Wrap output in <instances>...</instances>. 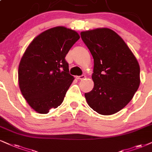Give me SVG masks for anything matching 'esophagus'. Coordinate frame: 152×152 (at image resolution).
Returning a JSON list of instances; mask_svg holds the SVG:
<instances>
[{
	"instance_id": "34e87169",
	"label": "esophagus",
	"mask_w": 152,
	"mask_h": 152,
	"mask_svg": "<svg viewBox=\"0 0 152 152\" xmlns=\"http://www.w3.org/2000/svg\"><path fill=\"white\" fill-rule=\"evenodd\" d=\"M86 78V76L85 75H81V76H76V78H77L78 80H83V78Z\"/></svg>"
}]
</instances>
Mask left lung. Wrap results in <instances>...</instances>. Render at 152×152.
<instances>
[{
    "label": "left lung",
    "instance_id": "left-lung-1",
    "mask_svg": "<svg viewBox=\"0 0 152 152\" xmlns=\"http://www.w3.org/2000/svg\"><path fill=\"white\" fill-rule=\"evenodd\" d=\"M83 41L94 59V88L85 93L88 105L102 115L116 114L139 88L138 62L124 40L110 28L82 31Z\"/></svg>",
    "mask_w": 152,
    "mask_h": 152
}]
</instances>
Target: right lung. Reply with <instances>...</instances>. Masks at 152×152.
Listing matches in <instances>:
<instances>
[{
	"instance_id": "add662e5",
	"label": "right lung",
	"mask_w": 152,
	"mask_h": 152,
	"mask_svg": "<svg viewBox=\"0 0 152 152\" xmlns=\"http://www.w3.org/2000/svg\"><path fill=\"white\" fill-rule=\"evenodd\" d=\"M79 38L75 31L57 26L36 36L26 48L19 65V86L36 112L48 114L62 103L74 79L65 57Z\"/></svg>"
}]
</instances>
